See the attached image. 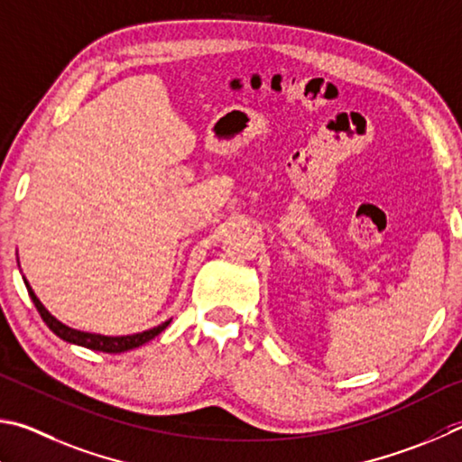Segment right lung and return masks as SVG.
Segmentation results:
<instances>
[{"label":"right lung","instance_id":"1","mask_svg":"<svg viewBox=\"0 0 462 462\" xmlns=\"http://www.w3.org/2000/svg\"><path fill=\"white\" fill-rule=\"evenodd\" d=\"M23 284H26L28 288V294L32 298V302H34V306L40 312V317H42V320L48 325V328L52 330V333L56 337H60L62 341L67 343H72V345H80V346H87V349H93V351H103V353H124V351H129V349H135V346H142L143 343L152 341L153 337H158L162 330H164L170 320L162 322V325L153 327L150 330H143V333H135V335H125V337H105V335H95V333H83V330H77V328H70L67 325H62L60 320H56L51 312H48L42 302L38 300L34 290L30 288V284L26 282V278H23Z\"/></svg>","mask_w":462,"mask_h":462}]
</instances>
